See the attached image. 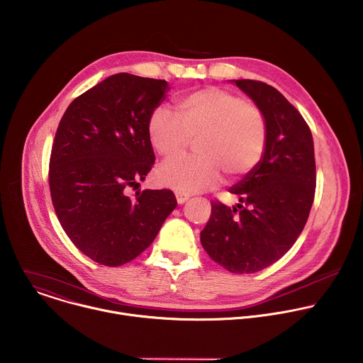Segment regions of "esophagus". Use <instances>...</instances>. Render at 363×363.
<instances>
[{
  "label": "esophagus",
  "instance_id": "esophagus-1",
  "mask_svg": "<svg viewBox=\"0 0 363 363\" xmlns=\"http://www.w3.org/2000/svg\"><path fill=\"white\" fill-rule=\"evenodd\" d=\"M176 199H177V203H179V204H183V203L189 199V196H187V194H183V193H179V191H176Z\"/></svg>",
  "mask_w": 363,
  "mask_h": 363
}]
</instances>
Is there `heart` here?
<instances>
[{"instance_id":"heart-1","label":"heart","mask_w":363,"mask_h":363,"mask_svg":"<svg viewBox=\"0 0 363 363\" xmlns=\"http://www.w3.org/2000/svg\"><path fill=\"white\" fill-rule=\"evenodd\" d=\"M176 116L156 108L147 131L153 149L166 160L159 182L179 193L213 189L225 176L228 183L249 176L262 162L267 146V120L253 101L220 89L204 87L180 96ZM196 140L198 157L176 161Z\"/></svg>"}]
</instances>
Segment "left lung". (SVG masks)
Listing matches in <instances>:
<instances>
[{"mask_svg":"<svg viewBox=\"0 0 363 363\" xmlns=\"http://www.w3.org/2000/svg\"><path fill=\"white\" fill-rule=\"evenodd\" d=\"M264 113L267 146L260 164L230 189L238 207L211 201L200 242L210 259L232 273H256L277 262L302 233L315 197L312 131L274 87L236 80Z\"/></svg>","mask_w":363,"mask_h":363,"instance_id":"obj_1","label":"left lung"}]
</instances>
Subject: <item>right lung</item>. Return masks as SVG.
<instances>
[{
  "instance_id": "obj_1",
  "label": "right lung",
  "mask_w": 363,
  "mask_h": 363,
  "mask_svg": "<svg viewBox=\"0 0 363 363\" xmlns=\"http://www.w3.org/2000/svg\"><path fill=\"white\" fill-rule=\"evenodd\" d=\"M167 90L166 80L118 72L79 96L57 127L52 206L69 240L100 264L135 259L177 206L169 189L128 196L155 164L147 123Z\"/></svg>"
}]
</instances>
